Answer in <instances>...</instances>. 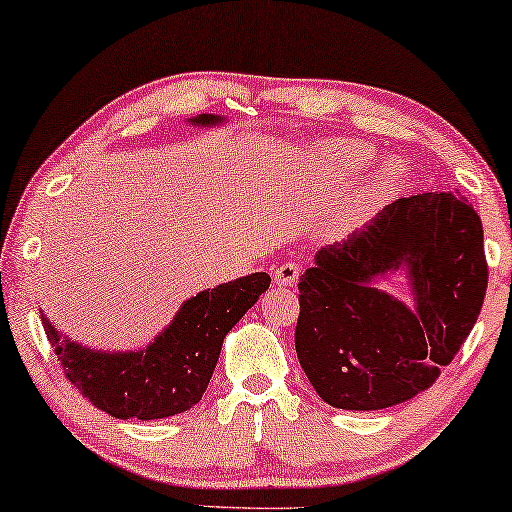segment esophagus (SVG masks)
Returning <instances> with one entry per match:
<instances>
[{"label":"esophagus","mask_w":512,"mask_h":512,"mask_svg":"<svg viewBox=\"0 0 512 512\" xmlns=\"http://www.w3.org/2000/svg\"><path fill=\"white\" fill-rule=\"evenodd\" d=\"M299 274H301V267L297 263L288 261L274 270V283H279V286H295Z\"/></svg>","instance_id":"1"}]
</instances>
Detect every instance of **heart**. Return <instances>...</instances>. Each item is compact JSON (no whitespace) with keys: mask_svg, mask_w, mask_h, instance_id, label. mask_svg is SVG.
<instances>
[{"mask_svg":"<svg viewBox=\"0 0 512 512\" xmlns=\"http://www.w3.org/2000/svg\"><path fill=\"white\" fill-rule=\"evenodd\" d=\"M372 158L374 149L360 145V142H333V145H324L317 152L315 161L326 177H331L333 181H349L363 172ZM401 170H404V165L397 158L383 163L381 170L374 174L372 188L367 190V195H376V192L390 188L401 177Z\"/></svg>","mask_w":512,"mask_h":512,"instance_id":"heart-1","label":"heart"}]
</instances>
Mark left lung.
<instances>
[{
	"instance_id": "8db88e82",
	"label": "left lung",
	"mask_w": 512,
	"mask_h": 512,
	"mask_svg": "<svg viewBox=\"0 0 512 512\" xmlns=\"http://www.w3.org/2000/svg\"><path fill=\"white\" fill-rule=\"evenodd\" d=\"M404 266L414 306L371 283ZM488 288L481 217L456 192L392 201L322 247L299 279L297 358L333 408L381 410L431 388L472 331Z\"/></svg>"
}]
</instances>
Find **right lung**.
<instances>
[{
    "mask_svg": "<svg viewBox=\"0 0 512 512\" xmlns=\"http://www.w3.org/2000/svg\"><path fill=\"white\" fill-rule=\"evenodd\" d=\"M220 115H197L190 124L213 127ZM270 274L256 272L183 301L170 326L145 349L97 351L63 335L43 315L61 367L92 406L117 420H163L199 404L220 358L222 342L258 297Z\"/></svg>",
    "mask_w": 512,
    "mask_h": 512,
    "instance_id": "right-lung-1",
    "label": "right lung"
}]
</instances>
